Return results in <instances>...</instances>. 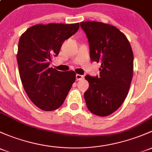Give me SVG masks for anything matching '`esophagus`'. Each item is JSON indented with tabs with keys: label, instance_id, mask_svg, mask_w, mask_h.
I'll return each instance as SVG.
<instances>
[{
	"label": "esophagus",
	"instance_id": "34e87169",
	"mask_svg": "<svg viewBox=\"0 0 152 152\" xmlns=\"http://www.w3.org/2000/svg\"><path fill=\"white\" fill-rule=\"evenodd\" d=\"M76 80L79 81V80H81V79H82L83 78H84V76H82V75H80V74H76Z\"/></svg>",
	"mask_w": 152,
	"mask_h": 152
}]
</instances>
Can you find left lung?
Returning a JSON list of instances; mask_svg holds the SVG:
<instances>
[{
    "label": "left lung",
    "instance_id": "left-lung-1",
    "mask_svg": "<svg viewBox=\"0 0 152 152\" xmlns=\"http://www.w3.org/2000/svg\"><path fill=\"white\" fill-rule=\"evenodd\" d=\"M87 34L92 61L100 63L99 77L87 76L89 88L84 92L87 108L99 116L116 111L125 100L133 73V52L124 33L103 22H80Z\"/></svg>",
    "mask_w": 152,
    "mask_h": 152
}]
</instances>
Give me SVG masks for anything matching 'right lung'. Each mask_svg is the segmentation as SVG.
Listing matches in <instances>:
<instances>
[{
  "mask_svg": "<svg viewBox=\"0 0 152 152\" xmlns=\"http://www.w3.org/2000/svg\"><path fill=\"white\" fill-rule=\"evenodd\" d=\"M79 28V23L38 24L20 36L17 59L25 92L43 111H54L63 105L76 79L73 71L49 68L64 41Z\"/></svg>",
  "mask_w": 152,
  "mask_h": 152,
  "instance_id": "add662e5",
  "label": "right lung"
}]
</instances>
